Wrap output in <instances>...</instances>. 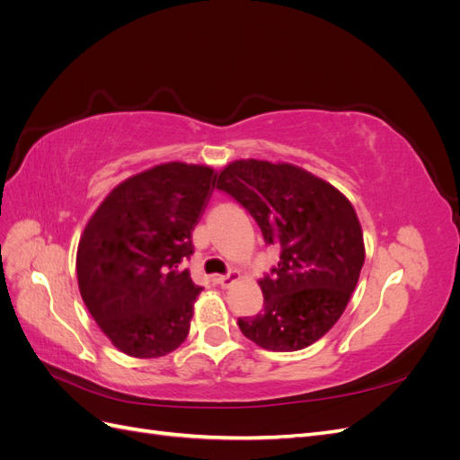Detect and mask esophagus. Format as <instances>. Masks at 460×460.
I'll use <instances>...</instances> for the list:
<instances>
[{"mask_svg": "<svg viewBox=\"0 0 460 460\" xmlns=\"http://www.w3.org/2000/svg\"><path fill=\"white\" fill-rule=\"evenodd\" d=\"M240 278V270L232 269L228 274H222V276H215V284H218L220 288H230L235 280Z\"/></svg>", "mask_w": 460, "mask_h": 460, "instance_id": "esophagus-1", "label": "esophagus"}]
</instances>
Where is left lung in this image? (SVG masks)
I'll use <instances>...</instances> for the list:
<instances>
[{"mask_svg": "<svg viewBox=\"0 0 460 460\" xmlns=\"http://www.w3.org/2000/svg\"><path fill=\"white\" fill-rule=\"evenodd\" d=\"M280 252L259 280L264 309L238 318L245 338L269 351H299L338 323L365 262L353 205L326 180L289 163L234 161L217 174Z\"/></svg>", "mask_w": 460, "mask_h": 460, "instance_id": "obj_1", "label": "left lung"}]
</instances>
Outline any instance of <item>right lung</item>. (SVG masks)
<instances>
[{
    "label": "right lung",
    "mask_w": 460,
    "mask_h": 460,
    "mask_svg": "<svg viewBox=\"0 0 460 460\" xmlns=\"http://www.w3.org/2000/svg\"><path fill=\"white\" fill-rule=\"evenodd\" d=\"M205 164L164 163L111 190L82 232L76 252L80 296L119 351L155 358L190 332L201 294L182 262L191 230L213 193Z\"/></svg>",
    "instance_id": "add662e5"
}]
</instances>
